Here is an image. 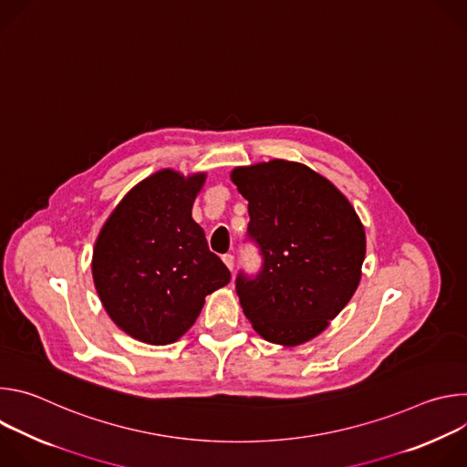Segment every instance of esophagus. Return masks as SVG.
Segmentation results:
<instances>
[{
    "label": "esophagus",
    "instance_id": "34e87169",
    "mask_svg": "<svg viewBox=\"0 0 467 467\" xmlns=\"http://www.w3.org/2000/svg\"><path fill=\"white\" fill-rule=\"evenodd\" d=\"M222 260L225 262V265H227V268H229L231 272L234 270V256H233V254H229V253H227V254H223V256H222Z\"/></svg>",
    "mask_w": 467,
    "mask_h": 467
}]
</instances>
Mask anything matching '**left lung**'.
I'll use <instances>...</instances> for the list:
<instances>
[{
  "mask_svg": "<svg viewBox=\"0 0 467 467\" xmlns=\"http://www.w3.org/2000/svg\"><path fill=\"white\" fill-rule=\"evenodd\" d=\"M247 199V236L262 254L254 277H236V294L258 335L299 346L353 297L366 256V233L348 197L305 164L270 161L234 168Z\"/></svg>",
  "mask_w": 467,
  "mask_h": 467,
  "instance_id": "obj_1",
  "label": "left lung"
}]
</instances>
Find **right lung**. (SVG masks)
Returning a JSON list of instances; mask_svg holds the SVG:
<instances>
[{
  "mask_svg": "<svg viewBox=\"0 0 467 467\" xmlns=\"http://www.w3.org/2000/svg\"><path fill=\"white\" fill-rule=\"evenodd\" d=\"M207 173L161 170L130 188L99 231L92 277L110 319L150 346L179 340L231 281L192 218Z\"/></svg>",
  "mask_w": 467,
  "mask_h": 467,
  "instance_id": "1",
  "label": "right lung"
}]
</instances>
